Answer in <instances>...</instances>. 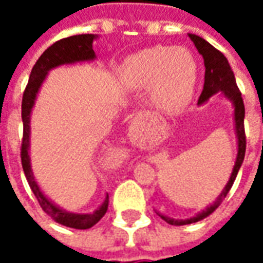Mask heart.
Here are the masks:
<instances>
[{
    "instance_id": "1",
    "label": "heart",
    "mask_w": 263,
    "mask_h": 263,
    "mask_svg": "<svg viewBox=\"0 0 263 263\" xmlns=\"http://www.w3.org/2000/svg\"><path fill=\"white\" fill-rule=\"evenodd\" d=\"M121 80L131 88L151 84L155 105L165 112H179L193 97L197 63L187 49L152 46L124 60Z\"/></svg>"
}]
</instances>
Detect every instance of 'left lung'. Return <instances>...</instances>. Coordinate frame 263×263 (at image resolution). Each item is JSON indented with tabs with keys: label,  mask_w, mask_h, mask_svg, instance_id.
<instances>
[{
	"label": "left lung",
	"mask_w": 263,
	"mask_h": 263,
	"mask_svg": "<svg viewBox=\"0 0 263 263\" xmlns=\"http://www.w3.org/2000/svg\"><path fill=\"white\" fill-rule=\"evenodd\" d=\"M189 37L193 41L194 46L198 50V53L203 56L204 66H205V74H204V87L203 92L198 98V105L207 103L210 97H213L217 92H221L227 100H230L234 105V126H235V134H237V142H238V152L237 159H235V165L232 167L231 176L230 180L226 184V187L222 189L220 196L217 197L214 203L209 205L207 209L203 210L201 213H198L192 218H186V220H175L167 215L158 214L162 217V220H165L167 224L171 226H186V224H193L197 221L203 220L205 217H209L213 211L221 204V201L226 198L228 192L231 190L234 180L238 175V171L242 165L243 158H245V148H247V139H245V128H243V118H245V107H243L242 97L241 92L238 90L237 81H235V76L232 73L231 66L228 63V60L224 54L221 53L220 50L210 45L205 39L200 37L198 35L194 33H189Z\"/></svg>",
	"instance_id": "obj_1"
}]
</instances>
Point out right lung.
<instances>
[{
    "label": "right lung",
    "instance_id": "1",
    "mask_svg": "<svg viewBox=\"0 0 263 263\" xmlns=\"http://www.w3.org/2000/svg\"><path fill=\"white\" fill-rule=\"evenodd\" d=\"M97 35L86 33V35H74V36L65 37L54 42L52 46H49L42 56L36 60L33 69L29 76L28 86L22 97V122H24V138H22V148H21V160L22 167L25 172L26 180L31 186L32 192L37 198L42 210L48 215H50L56 222L62 226L76 228V230H87L96 226L101 220L108 209V194H105L103 204L94 210L92 213L87 214H76L66 210L60 209L59 205L48 198L39 187V184L35 180L33 172L31 167V156H29V141H31V112L35 100L43 81L48 76L49 70L54 69L62 65H73L79 62H91L96 59V53L92 50V42L97 39Z\"/></svg>",
    "mask_w": 263,
    "mask_h": 263
}]
</instances>
